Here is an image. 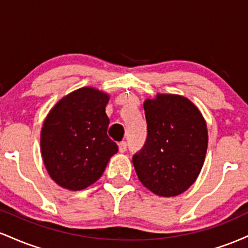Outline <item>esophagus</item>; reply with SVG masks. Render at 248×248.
I'll return each mask as SVG.
<instances>
[{
	"label": "esophagus",
	"mask_w": 248,
	"mask_h": 248,
	"mask_svg": "<svg viewBox=\"0 0 248 248\" xmlns=\"http://www.w3.org/2000/svg\"><path fill=\"white\" fill-rule=\"evenodd\" d=\"M119 150H120V153H124L127 150V142L126 141H121L120 143H119Z\"/></svg>",
	"instance_id": "34e87169"
}]
</instances>
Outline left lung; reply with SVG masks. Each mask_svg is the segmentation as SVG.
Instances as JSON below:
<instances>
[{
  "mask_svg": "<svg viewBox=\"0 0 248 248\" xmlns=\"http://www.w3.org/2000/svg\"><path fill=\"white\" fill-rule=\"evenodd\" d=\"M148 135L133 156L136 175L162 197L183 193L198 177L207 149L206 122L189 99L157 94L143 104Z\"/></svg>",
  "mask_w": 248,
  "mask_h": 248,
  "instance_id": "1",
  "label": "left lung"
}]
</instances>
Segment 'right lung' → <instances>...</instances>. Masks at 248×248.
I'll use <instances>...</instances> for the list:
<instances>
[{"label":"right lung","instance_id":"1","mask_svg":"<svg viewBox=\"0 0 248 248\" xmlns=\"http://www.w3.org/2000/svg\"><path fill=\"white\" fill-rule=\"evenodd\" d=\"M109 95L81 87L61 99L42 127L41 150L50 177L78 191L101 177L118 146L107 135Z\"/></svg>","mask_w":248,"mask_h":248}]
</instances>
